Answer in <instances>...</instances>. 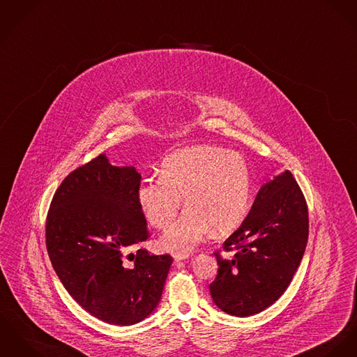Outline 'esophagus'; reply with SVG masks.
Segmentation results:
<instances>
[{
    "label": "esophagus",
    "instance_id": "1",
    "mask_svg": "<svg viewBox=\"0 0 357 357\" xmlns=\"http://www.w3.org/2000/svg\"><path fill=\"white\" fill-rule=\"evenodd\" d=\"M173 258H174V261H177V263H178V261H181V260L187 259L188 257H187V255H184V254H174V255H173Z\"/></svg>",
    "mask_w": 357,
    "mask_h": 357
}]
</instances>
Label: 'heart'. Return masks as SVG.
<instances>
[{
	"mask_svg": "<svg viewBox=\"0 0 357 357\" xmlns=\"http://www.w3.org/2000/svg\"><path fill=\"white\" fill-rule=\"evenodd\" d=\"M252 191L245 158L224 147L197 144L163 160L160 177L146 178L137 190L139 206L150 225L165 229L181 207L185 211L161 238L163 248L187 254L214 229L227 234L244 221Z\"/></svg>",
	"mask_w": 357,
	"mask_h": 357,
	"instance_id": "obj_1",
	"label": "heart"
}]
</instances>
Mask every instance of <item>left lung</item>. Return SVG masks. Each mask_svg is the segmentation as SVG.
I'll use <instances>...</instances> for the list:
<instances>
[{
    "mask_svg": "<svg viewBox=\"0 0 357 357\" xmlns=\"http://www.w3.org/2000/svg\"><path fill=\"white\" fill-rule=\"evenodd\" d=\"M308 240V210L292 173L285 170L260 187L240 227L215 254L218 274L210 285L215 305L233 317H251L274 304L287 291Z\"/></svg>",
    "mask_w": 357,
    "mask_h": 357,
    "instance_id": "8db88e82",
    "label": "left lung"
}]
</instances>
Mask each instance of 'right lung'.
Masks as SVG:
<instances>
[{
    "label": "right lung",
    "instance_id": "1",
    "mask_svg": "<svg viewBox=\"0 0 357 357\" xmlns=\"http://www.w3.org/2000/svg\"><path fill=\"white\" fill-rule=\"evenodd\" d=\"M140 173L114 166L105 154L73 170L53 196L46 247L72 298L93 317L130 326L160 304L170 255L132 247L149 238L137 202Z\"/></svg>",
    "mask_w": 357,
    "mask_h": 357
}]
</instances>
